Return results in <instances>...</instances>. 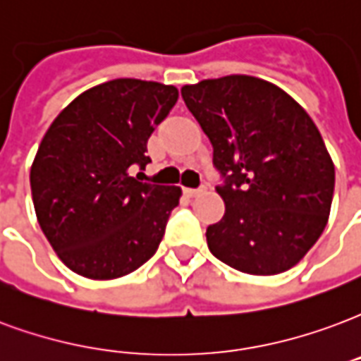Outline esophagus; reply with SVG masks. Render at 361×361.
Segmentation results:
<instances>
[{"label":"esophagus","mask_w":361,"mask_h":361,"mask_svg":"<svg viewBox=\"0 0 361 361\" xmlns=\"http://www.w3.org/2000/svg\"><path fill=\"white\" fill-rule=\"evenodd\" d=\"M204 191V188H199V189H185V195L188 197H197V195H201Z\"/></svg>","instance_id":"1"}]
</instances>
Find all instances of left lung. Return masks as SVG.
Wrapping results in <instances>:
<instances>
[{
  "label": "left lung",
  "instance_id": "left-lung-1",
  "mask_svg": "<svg viewBox=\"0 0 361 361\" xmlns=\"http://www.w3.org/2000/svg\"><path fill=\"white\" fill-rule=\"evenodd\" d=\"M214 149L226 214L207 228L210 252L250 276L298 264L327 226L335 166L302 106L266 80L231 74L183 85Z\"/></svg>",
  "mask_w": 361,
  "mask_h": 361
}]
</instances>
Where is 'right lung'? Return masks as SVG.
I'll list each match as a JSON object with an SVG mask.
<instances>
[{
    "instance_id": "right-lung-1",
    "label": "right lung",
    "mask_w": 361,
    "mask_h": 361,
    "mask_svg": "<svg viewBox=\"0 0 361 361\" xmlns=\"http://www.w3.org/2000/svg\"><path fill=\"white\" fill-rule=\"evenodd\" d=\"M176 101L173 85L111 80L80 93L45 132L30 168L32 201L74 274L116 279L157 252L181 189L133 172L151 162L147 141Z\"/></svg>"
}]
</instances>
